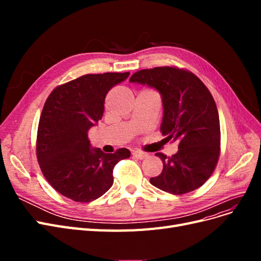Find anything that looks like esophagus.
Masks as SVG:
<instances>
[{"label": "esophagus", "instance_id": "obj_1", "mask_svg": "<svg viewBox=\"0 0 261 261\" xmlns=\"http://www.w3.org/2000/svg\"><path fill=\"white\" fill-rule=\"evenodd\" d=\"M133 154L135 155V156H137L138 159H140V160H143V159H145V158L148 156V153L140 151V150H135V151H133Z\"/></svg>", "mask_w": 261, "mask_h": 261}]
</instances>
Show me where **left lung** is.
Instances as JSON below:
<instances>
[{"label":"left lung","mask_w":261,"mask_h":261,"mask_svg":"<svg viewBox=\"0 0 261 261\" xmlns=\"http://www.w3.org/2000/svg\"><path fill=\"white\" fill-rule=\"evenodd\" d=\"M130 83L159 91L163 117V136L178 141V150L163 162L159 176L150 178L156 188L181 195L202 186L212 174L220 154L219 113L210 91L193 73L164 66L133 74Z\"/></svg>","instance_id":"1"}]
</instances>
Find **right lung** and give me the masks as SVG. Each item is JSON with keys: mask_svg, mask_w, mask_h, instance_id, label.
Segmentation results:
<instances>
[{"mask_svg": "<svg viewBox=\"0 0 261 261\" xmlns=\"http://www.w3.org/2000/svg\"><path fill=\"white\" fill-rule=\"evenodd\" d=\"M129 73L88 74L55 88L46 99L38 126L37 159L44 177L61 195L89 202L113 185L115 164L128 149L105 153L93 148L88 132L102 118L109 90Z\"/></svg>", "mask_w": 261, "mask_h": 261, "instance_id": "obj_1", "label": "right lung"}]
</instances>
